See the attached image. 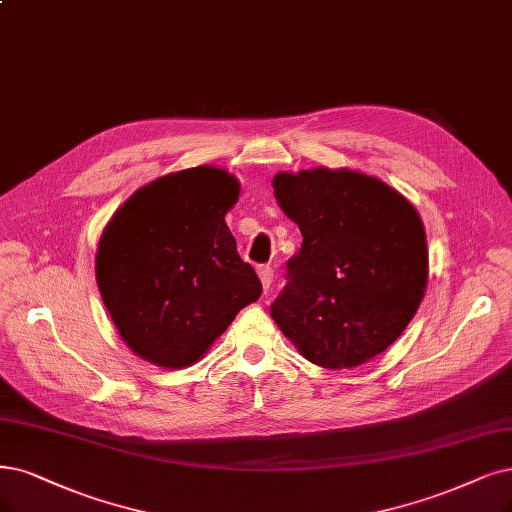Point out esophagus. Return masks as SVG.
Returning <instances> with one entry per match:
<instances>
[{
    "mask_svg": "<svg viewBox=\"0 0 512 512\" xmlns=\"http://www.w3.org/2000/svg\"><path fill=\"white\" fill-rule=\"evenodd\" d=\"M257 274H259V278H261V285H263V289H270L272 287V280H274V268L272 266H259L257 268Z\"/></svg>",
    "mask_w": 512,
    "mask_h": 512,
    "instance_id": "obj_1",
    "label": "esophagus"
}]
</instances>
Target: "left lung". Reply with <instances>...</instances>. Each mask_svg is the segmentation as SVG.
I'll return each instance as SVG.
<instances>
[{
  "instance_id": "obj_1",
  "label": "left lung",
  "mask_w": 512,
  "mask_h": 512,
  "mask_svg": "<svg viewBox=\"0 0 512 512\" xmlns=\"http://www.w3.org/2000/svg\"><path fill=\"white\" fill-rule=\"evenodd\" d=\"M274 194L304 236L272 318L310 363L350 369L396 342L418 312L428 249L420 215L354 170L278 173Z\"/></svg>"
}]
</instances>
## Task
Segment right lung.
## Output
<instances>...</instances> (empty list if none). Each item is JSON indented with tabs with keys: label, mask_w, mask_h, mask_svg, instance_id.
<instances>
[{
	"label": "right lung",
	"mask_w": 512,
	"mask_h": 512,
	"mask_svg": "<svg viewBox=\"0 0 512 512\" xmlns=\"http://www.w3.org/2000/svg\"><path fill=\"white\" fill-rule=\"evenodd\" d=\"M238 181L213 166L156 179L113 215L99 242L97 282L126 346L160 367L196 363L261 295L225 213Z\"/></svg>",
	"instance_id": "add662e5"
}]
</instances>
